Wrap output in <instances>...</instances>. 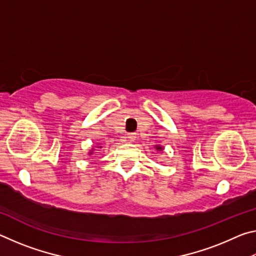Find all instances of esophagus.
I'll return each mask as SVG.
<instances>
[{
  "instance_id": "34e87169",
  "label": "esophagus",
  "mask_w": 256,
  "mask_h": 256,
  "mask_svg": "<svg viewBox=\"0 0 256 256\" xmlns=\"http://www.w3.org/2000/svg\"><path fill=\"white\" fill-rule=\"evenodd\" d=\"M136 133H128V138L130 141H136Z\"/></svg>"
}]
</instances>
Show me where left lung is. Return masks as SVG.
<instances>
[{"mask_svg":"<svg viewBox=\"0 0 256 256\" xmlns=\"http://www.w3.org/2000/svg\"><path fill=\"white\" fill-rule=\"evenodd\" d=\"M156 149H157L158 151H162L164 150L162 146H156Z\"/></svg>","mask_w":256,"mask_h":256,"instance_id":"obj_1","label":"left lung"}]
</instances>
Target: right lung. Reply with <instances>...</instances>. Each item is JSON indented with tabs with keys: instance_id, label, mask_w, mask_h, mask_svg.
<instances>
[{
	"instance_id": "add662e5",
	"label": "right lung",
	"mask_w": 256,
	"mask_h": 256,
	"mask_svg": "<svg viewBox=\"0 0 256 256\" xmlns=\"http://www.w3.org/2000/svg\"><path fill=\"white\" fill-rule=\"evenodd\" d=\"M99 148H102V146H99ZM94 150V149H92ZM89 154H92V152H89Z\"/></svg>"
}]
</instances>
